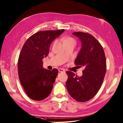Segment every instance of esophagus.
<instances>
[{
    "mask_svg": "<svg viewBox=\"0 0 123 123\" xmlns=\"http://www.w3.org/2000/svg\"><path fill=\"white\" fill-rule=\"evenodd\" d=\"M58 71H59V72H61V73H64L65 72V70L64 69H62V68H59Z\"/></svg>",
    "mask_w": 123,
    "mask_h": 123,
    "instance_id": "1",
    "label": "esophagus"
}]
</instances>
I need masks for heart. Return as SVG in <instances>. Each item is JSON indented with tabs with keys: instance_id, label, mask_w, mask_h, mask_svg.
I'll list each match as a JSON object with an SVG mask.
<instances>
[{
	"instance_id": "heart-1",
	"label": "heart",
	"mask_w": 123,
	"mask_h": 123,
	"mask_svg": "<svg viewBox=\"0 0 123 123\" xmlns=\"http://www.w3.org/2000/svg\"><path fill=\"white\" fill-rule=\"evenodd\" d=\"M63 42L65 46L72 44L75 45L76 44V40L73 38L70 37H65L63 39ZM55 43H56V42H55Z\"/></svg>"
}]
</instances>
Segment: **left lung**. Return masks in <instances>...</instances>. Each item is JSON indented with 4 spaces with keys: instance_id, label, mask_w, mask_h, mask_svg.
Instances as JSON below:
<instances>
[{
    "instance_id": "1",
    "label": "left lung",
    "mask_w": 123,
    "mask_h": 123,
    "mask_svg": "<svg viewBox=\"0 0 123 123\" xmlns=\"http://www.w3.org/2000/svg\"><path fill=\"white\" fill-rule=\"evenodd\" d=\"M73 35L77 36L81 43L75 63L85 69L80 77L67 72L66 85L74 99L85 102L94 97L102 86L106 71V57L102 45L92 35L83 32H75Z\"/></svg>"
}]
</instances>
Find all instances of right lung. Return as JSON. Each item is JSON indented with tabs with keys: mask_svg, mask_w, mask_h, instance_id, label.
<instances>
[{
	"mask_svg": "<svg viewBox=\"0 0 123 123\" xmlns=\"http://www.w3.org/2000/svg\"><path fill=\"white\" fill-rule=\"evenodd\" d=\"M64 31L61 29L37 32L26 41L21 49L18 62L19 78L32 99L42 100L52 91L58 70L44 69L42 60L49 54L51 43Z\"/></svg>",
	"mask_w": 123,
	"mask_h": 123,
	"instance_id": "right-lung-1",
	"label": "right lung"
}]
</instances>
